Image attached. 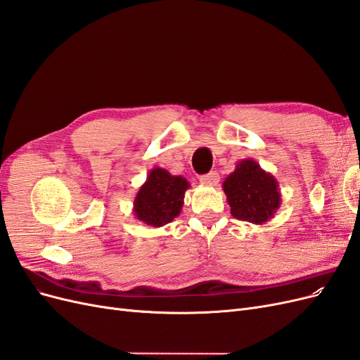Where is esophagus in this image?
Segmentation results:
<instances>
[{"mask_svg":"<svg viewBox=\"0 0 360 360\" xmlns=\"http://www.w3.org/2000/svg\"><path fill=\"white\" fill-rule=\"evenodd\" d=\"M200 181L202 184H207V186H214V184H217V181H219V174H217L216 171L204 174V176L200 177Z\"/></svg>","mask_w":360,"mask_h":360,"instance_id":"esophagus-1","label":"esophagus"}]
</instances>
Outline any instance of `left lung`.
Here are the masks:
<instances>
[{"instance_id":"1","label":"left lung","mask_w":360,"mask_h":360,"mask_svg":"<svg viewBox=\"0 0 360 360\" xmlns=\"http://www.w3.org/2000/svg\"><path fill=\"white\" fill-rule=\"evenodd\" d=\"M224 192L236 219L252 224L270 219L281 202L274 176L250 159L238 162L236 171L224 181Z\"/></svg>"}]
</instances>
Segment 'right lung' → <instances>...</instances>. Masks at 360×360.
I'll return each mask as SVG.
<instances>
[{
    "label": "right lung",
    "instance_id": "add662e5",
    "mask_svg": "<svg viewBox=\"0 0 360 360\" xmlns=\"http://www.w3.org/2000/svg\"><path fill=\"white\" fill-rule=\"evenodd\" d=\"M188 188L189 183L183 177L171 176L165 169L155 168L136 195V217L151 226L169 224L180 214L184 191Z\"/></svg>",
    "mask_w": 360,
    "mask_h": 360
}]
</instances>
